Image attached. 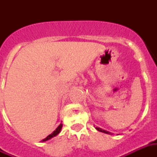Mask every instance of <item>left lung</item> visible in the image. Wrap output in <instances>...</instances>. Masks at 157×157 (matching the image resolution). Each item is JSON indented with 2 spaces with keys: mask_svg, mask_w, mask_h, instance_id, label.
<instances>
[{
  "mask_svg": "<svg viewBox=\"0 0 157 157\" xmlns=\"http://www.w3.org/2000/svg\"><path fill=\"white\" fill-rule=\"evenodd\" d=\"M96 128L98 130V131L100 132H102V133H106V134H109V132L108 131H106V130H104V129H102V128H98V127H96Z\"/></svg>",
  "mask_w": 157,
  "mask_h": 157,
  "instance_id": "left-lung-1",
  "label": "left lung"
}]
</instances>
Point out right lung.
Returning <instances> with one entry per match:
<instances>
[{
    "label": "right lung",
    "instance_id": "add662e5",
    "mask_svg": "<svg viewBox=\"0 0 157 157\" xmlns=\"http://www.w3.org/2000/svg\"><path fill=\"white\" fill-rule=\"evenodd\" d=\"M61 128H62V124H59L58 126V128H56L55 131L52 133L51 135H48V136H47V137H46V138H45V139H44V140H43L42 141H46V140H50V139L53 138V137H55V136H56V135H58L59 133L60 132V130H61Z\"/></svg>",
    "mask_w": 157,
    "mask_h": 157
}]
</instances>
